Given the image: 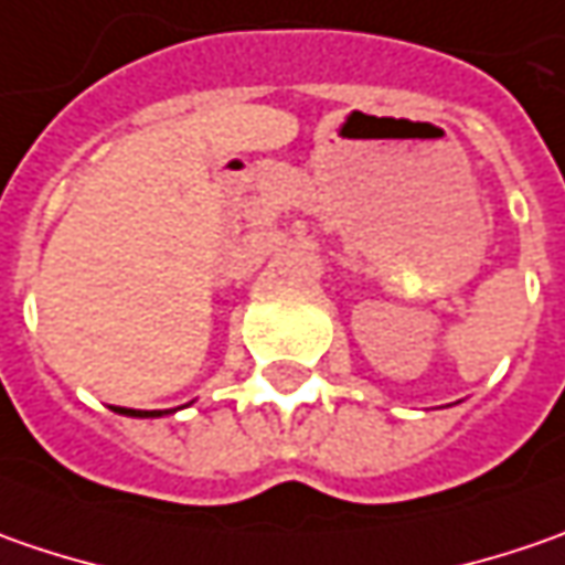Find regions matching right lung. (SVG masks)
I'll return each mask as SVG.
<instances>
[{"label": "right lung", "mask_w": 565, "mask_h": 565, "mask_svg": "<svg viewBox=\"0 0 565 565\" xmlns=\"http://www.w3.org/2000/svg\"><path fill=\"white\" fill-rule=\"evenodd\" d=\"M121 415H131V418H160L163 412H141V408H116ZM172 412V408H169Z\"/></svg>", "instance_id": "1"}]
</instances>
